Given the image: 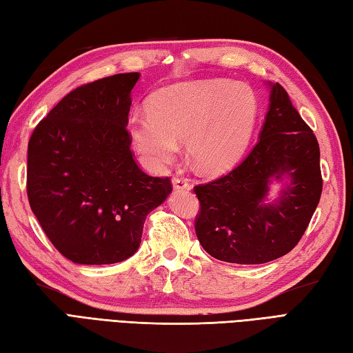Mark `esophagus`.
Returning <instances> with one entry per match:
<instances>
[{
  "label": "esophagus",
  "mask_w": 353,
  "mask_h": 353,
  "mask_svg": "<svg viewBox=\"0 0 353 353\" xmlns=\"http://www.w3.org/2000/svg\"><path fill=\"white\" fill-rule=\"evenodd\" d=\"M172 185H174V190L175 192H181V190L188 192L192 188V185L188 184V181H187V179H184V178H174V181H172Z\"/></svg>",
  "instance_id": "1"
}]
</instances>
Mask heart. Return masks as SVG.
<instances>
[{
	"label": "heart",
	"instance_id": "b5f03b06",
	"mask_svg": "<svg viewBox=\"0 0 353 353\" xmlns=\"http://www.w3.org/2000/svg\"><path fill=\"white\" fill-rule=\"evenodd\" d=\"M250 87L223 79L179 82L157 91L148 110L128 117L134 150L154 169L175 161L179 142L202 174H220L243 157L256 121Z\"/></svg>",
	"mask_w": 353,
	"mask_h": 353
}]
</instances>
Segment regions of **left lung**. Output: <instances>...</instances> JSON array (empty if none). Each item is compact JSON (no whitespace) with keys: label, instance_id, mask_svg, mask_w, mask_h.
Here are the masks:
<instances>
[{"label":"left lung","instance_id":"left-lung-1","mask_svg":"<svg viewBox=\"0 0 353 353\" xmlns=\"http://www.w3.org/2000/svg\"><path fill=\"white\" fill-rule=\"evenodd\" d=\"M265 85L270 105L254 148L228 175L194 187L201 202L197 239L206 253L229 263H266L289 253L322 193L314 133L280 83Z\"/></svg>","mask_w":353,"mask_h":353}]
</instances>
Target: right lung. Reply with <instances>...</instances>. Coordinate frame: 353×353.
<instances>
[{
  "instance_id": "add662e5",
  "label": "right lung",
  "mask_w": 353,
  "mask_h": 353,
  "mask_svg": "<svg viewBox=\"0 0 353 353\" xmlns=\"http://www.w3.org/2000/svg\"><path fill=\"white\" fill-rule=\"evenodd\" d=\"M141 73L76 88L40 121L28 143L30 206L57 250L74 263L133 256L147 216L172 193L169 178L136 165L127 132Z\"/></svg>"
}]
</instances>
